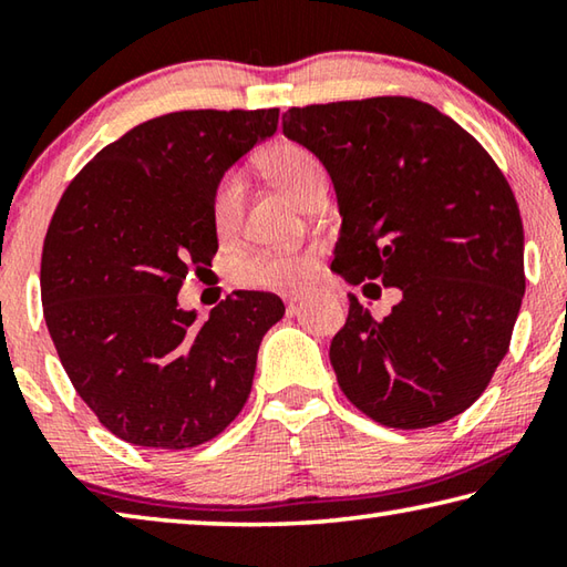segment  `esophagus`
Wrapping results in <instances>:
<instances>
[{
	"label": "esophagus",
	"instance_id": "1",
	"mask_svg": "<svg viewBox=\"0 0 567 567\" xmlns=\"http://www.w3.org/2000/svg\"><path fill=\"white\" fill-rule=\"evenodd\" d=\"M302 300H307V292H287L285 295V305H287V310H290V312H295V307L300 305Z\"/></svg>",
	"mask_w": 567,
	"mask_h": 567
}]
</instances>
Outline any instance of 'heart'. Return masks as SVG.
Returning a JSON list of instances; mask_svg holds the SVG:
<instances>
[{
	"label": "heart",
	"mask_w": 567,
	"mask_h": 567,
	"mask_svg": "<svg viewBox=\"0 0 567 567\" xmlns=\"http://www.w3.org/2000/svg\"><path fill=\"white\" fill-rule=\"evenodd\" d=\"M262 167L272 182L280 187L295 205H300L305 192L310 189L315 182L324 179L322 165L312 152H307L300 145H275L265 152ZM243 203H245V179L239 172H227V175L217 182L213 195V223L219 235L233 233L237 227L239 217H243ZM312 257L310 255H275V252H257L252 257H245L237 265V280L247 287H290L302 282L307 275L312 272Z\"/></svg>",
	"instance_id": "heart-1"
}]
</instances>
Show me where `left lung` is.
<instances>
[{"label":"left lung","mask_w":567,"mask_h":567,"mask_svg":"<svg viewBox=\"0 0 567 567\" xmlns=\"http://www.w3.org/2000/svg\"><path fill=\"white\" fill-rule=\"evenodd\" d=\"M282 132L332 179V272L400 290L382 320L348 295L330 344L342 392L400 430L465 412L505 358L525 295L523 219L503 172L473 134L412 97L292 107Z\"/></svg>","instance_id":"1"}]
</instances>
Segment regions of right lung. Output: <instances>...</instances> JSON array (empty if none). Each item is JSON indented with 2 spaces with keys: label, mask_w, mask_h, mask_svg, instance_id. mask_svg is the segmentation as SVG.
Masks as SVG:
<instances>
[{
  "label": "right lung",
  "mask_w": 567,
  "mask_h": 567,
  "mask_svg": "<svg viewBox=\"0 0 567 567\" xmlns=\"http://www.w3.org/2000/svg\"><path fill=\"white\" fill-rule=\"evenodd\" d=\"M277 120L280 110H195L142 122L100 150L54 209L40 272L47 330L76 395L132 445H203L252 390L280 297L237 290L197 322L177 295L189 267L217 252V182Z\"/></svg>",
  "instance_id": "obj_1"
}]
</instances>
